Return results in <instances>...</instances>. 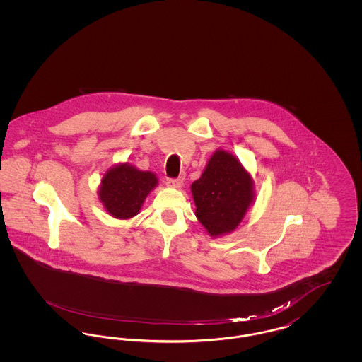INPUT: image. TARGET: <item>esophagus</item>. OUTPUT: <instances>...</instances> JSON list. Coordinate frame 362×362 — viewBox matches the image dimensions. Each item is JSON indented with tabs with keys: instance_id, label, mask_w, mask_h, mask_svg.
Listing matches in <instances>:
<instances>
[{
	"instance_id": "obj_1",
	"label": "esophagus",
	"mask_w": 362,
	"mask_h": 362,
	"mask_svg": "<svg viewBox=\"0 0 362 362\" xmlns=\"http://www.w3.org/2000/svg\"><path fill=\"white\" fill-rule=\"evenodd\" d=\"M167 186L171 189H182L183 187V180L182 179H168Z\"/></svg>"
}]
</instances>
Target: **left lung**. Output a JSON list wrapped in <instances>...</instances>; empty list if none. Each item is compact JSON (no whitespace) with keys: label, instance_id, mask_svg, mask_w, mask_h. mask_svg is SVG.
Returning a JSON list of instances; mask_svg holds the SVG:
<instances>
[{"label":"left lung","instance_id":"1","mask_svg":"<svg viewBox=\"0 0 362 362\" xmlns=\"http://www.w3.org/2000/svg\"><path fill=\"white\" fill-rule=\"evenodd\" d=\"M191 194L198 221L211 238H220L236 230L254 205L255 183L236 156L216 149Z\"/></svg>","mask_w":362,"mask_h":362}]
</instances>
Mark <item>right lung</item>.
<instances>
[{
  "label": "right lung",
  "instance_id": "obj_1",
  "mask_svg": "<svg viewBox=\"0 0 362 362\" xmlns=\"http://www.w3.org/2000/svg\"><path fill=\"white\" fill-rule=\"evenodd\" d=\"M158 185L151 171H139L129 163H118L108 168L100 180L98 195L104 210L118 220L136 217L146 197Z\"/></svg>",
  "mask_w": 362,
  "mask_h": 362
}]
</instances>
